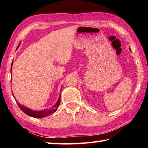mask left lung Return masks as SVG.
Here are the masks:
<instances>
[{
    "label": "left lung",
    "mask_w": 148,
    "mask_h": 148,
    "mask_svg": "<svg viewBox=\"0 0 148 148\" xmlns=\"http://www.w3.org/2000/svg\"><path fill=\"white\" fill-rule=\"evenodd\" d=\"M129 49H130V50H131V49H130V47H129Z\"/></svg>",
    "instance_id": "obj_1"
}]
</instances>
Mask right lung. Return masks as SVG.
I'll use <instances>...</instances> for the list:
<instances>
[{
  "instance_id": "1",
  "label": "right lung",
  "mask_w": 148,
  "mask_h": 148,
  "mask_svg": "<svg viewBox=\"0 0 148 148\" xmlns=\"http://www.w3.org/2000/svg\"><path fill=\"white\" fill-rule=\"evenodd\" d=\"M19 44H20V43H19ZM19 44L18 45V46H17V49L19 47ZM12 65H13V62L12 63V66H11V74H12ZM62 89V88L61 89V91ZM12 95H13V97H14L13 93H12ZM14 99H15V97H14ZM16 101L17 102V104L19 106V108L21 109L25 114L28 115L29 116H31L32 117H34V118H42V117H46L47 116H49V115H50V114H53L54 112H56L57 111V110L58 109V107L59 106L60 102H61V99H60V95H59L58 100H57V101L56 103V104H55L53 107L51 108H49V109L42 110H40V111H36V110H33L31 108H27L26 106H23V105H21V104H19V102L16 101Z\"/></svg>"
}]
</instances>
